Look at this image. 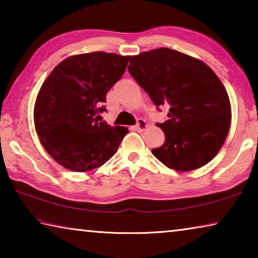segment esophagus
<instances>
[{"mask_svg":"<svg viewBox=\"0 0 258 258\" xmlns=\"http://www.w3.org/2000/svg\"><path fill=\"white\" fill-rule=\"evenodd\" d=\"M137 128L139 131H145V130L148 128V123H147L145 119L139 118L138 119V123H137Z\"/></svg>","mask_w":258,"mask_h":258,"instance_id":"1","label":"esophagus"}]
</instances>
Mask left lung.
<instances>
[{"label": "left lung", "instance_id": "obj_1", "mask_svg": "<svg viewBox=\"0 0 258 258\" xmlns=\"http://www.w3.org/2000/svg\"><path fill=\"white\" fill-rule=\"evenodd\" d=\"M128 72L157 107L168 104V119L156 124L165 143L152 155L167 167L189 172L209 163L231 125V103L223 83L202 60L159 47L133 55Z\"/></svg>", "mask_w": 258, "mask_h": 258}]
</instances>
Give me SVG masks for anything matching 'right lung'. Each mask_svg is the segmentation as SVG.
<instances>
[{"label":"right lung","instance_id":"1","mask_svg":"<svg viewBox=\"0 0 258 258\" xmlns=\"http://www.w3.org/2000/svg\"><path fill=\"white\" fill-rule=\"evenodd\" d=\"M130 55L97 51L71 55L43 83L34 106L35 130L56 163L74 172L98 168L118 150L128 128L100 121L106 94Z\"/></svg>","mask_w":258,"mask_h":258}]
</instances>
